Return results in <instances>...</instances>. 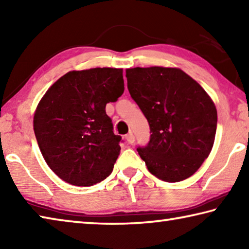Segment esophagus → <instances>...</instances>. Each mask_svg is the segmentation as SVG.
Returning <instances> with one entry per match:
<instances>
[{"instance_id": "1", "label": "esophagus", "mask_w": 249, "mask_h": 249, "mask_svg": "<svg viewBox=\"0 0 249 249\" xmlns=\"http://www.w3.org/2000/svg\"><path fill=\"white\" fill-rule=\"evenodd\" d=\"M126 141H127V142L128 144H134V142H135V136H134V134L130 132V133H128L127 135H126Z\"/></svg>"}]
</instances>
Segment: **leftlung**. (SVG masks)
<instances>
[{
	"label": "left lung",
	"instance_id": "1",
	"mask_svg": "<svg viewBox=\"0 0 249 249\" xmlns=\"http://www.w3.org/2000/svg\"><path fill=\"white\" fill-rule=\"evenodd\" d=\"M127 88L148 121L150 140L137 147L151 175L167 182L191 177L209 157L216 133L213 101L178 68L126 69Z\"/></svg>",
	"mask_w": 249,
	"mask_h": 249
}]
</instances>
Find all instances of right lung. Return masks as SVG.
<instances>
[{
  "label": "right lung",
  "instance_id": "add662e5",
  "mask_svg": "<svg viewBox=\"0 0 249 249\" xmlns=\"http://www.w3.org/2000/svg\"><path fill=\"white\" fill-rule=\"evenodd\" d=\"M123 92V69L93 68L66 73L41 98L34 132L59 178L90 187L111 175L122 137L113 133L105 107Z\"/></svg>",
  "mask_w": 249,
  "mask_h": 249
}]
</instances>
